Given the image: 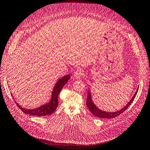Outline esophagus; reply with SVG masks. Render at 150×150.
<instances>
[{
  "mask_svg": "<svg viewBox=\"0 0 150 150\" xmlns=\"http://www.w3.org/2000/svg\"><path fill=\"white\" fill-rule=\"evenodd\" d=\"M83 72L81 69H76L74 73V77L76 79H80L81 77L83 76Z\"/></svg>",
  "mask_w": 150,
  "mask_h": 150,
  "instance_id": "34e87169",
  "label": "esophagus"
}]
</instances>
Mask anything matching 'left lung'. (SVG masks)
Segmentation results:
<instances>
[{
	"mask_svg": "<svg viewBox=\"0 0 150 150\" xmlns=\"http://www.w3.org/2000/svg\"><path fill=\"white\" fill-rule=\"evenodd\" d=\"M138 89H137V90L136 93H135V94L133 96L132 99L130 100V102L127 104V105L124 107L122 109H121L120 111H118V112H113V113H112H112L111 112H106L102 111V110H100V109H99L98 108L96 107L94 104L93 103L92 100H91L90 93L88 94V97L86 99V105H87V107H88V108L89 109V110L91 111V112L94 115H95L96 117H98V118H104V119L113 118H115V117H116V116L120 115L121 113H122L129 107V105H131V103L133 102L134 99H135V97L137 95V93Z\"/></svg>",
	"mask_w": 150,
	"mask_h": 150,
	"instance_id": "left-lung-1",
	"label": "left lung"
}]
</instances>
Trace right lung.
I'll list each match as a JSON object with an SVG mask.
<instances>
[{
  "label": "right lung",
  "instance_id": "1",
  "mask_svg": "<svg viewBox=\"0 0 150 150\" xmlns=\"http://www.w3.org/2000/svg\"><path fill=\"white\" fill-rule=\"evenodd\" d=\"M70 75H66L62 79H61L59 81L57 82L56 85L53 91V94H52L51 100L50 103H48L45 105L41 106L35 109H25L22 108L20 105L16 102V104L19 109L22 110V112L25 114L32 116H43L49 115L51 113H53L56 109L58 106V95H59L60 91H61L63 86L65 85V84L70 79Z\"/></svg>",
  "mask_w": 150,
  "mask_h": 150
}]
</instances>
